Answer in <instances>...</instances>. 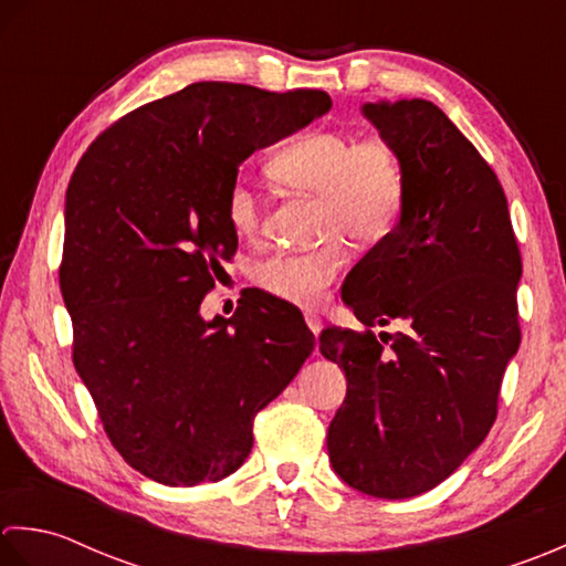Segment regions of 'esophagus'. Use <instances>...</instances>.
<instances>
[{"label": "esophagus", "instance_id": "esophagus-1", "mask_svg": "<svg viewBox=\"0 0 566 566\" xmlns=\"http://www.w3.org/2000/svg\"><path fill=\"white\" fill-rule=\"evenodd\" d=\"M305 322H307V327H310V332L315 334V337H319V329H322V319H319V315L315 313V310H305Z\"/></svg>", "mask_w": 566, "mask_h": 566}]
</instances>
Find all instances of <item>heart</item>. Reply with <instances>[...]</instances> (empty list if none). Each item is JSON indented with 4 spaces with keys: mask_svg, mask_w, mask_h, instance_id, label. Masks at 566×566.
Instances as JSON below:
<instances>
[{
    "mask_svg": "<svg viewBox=\"0 0 566 566\" xmlns=\"http://www.w3.org/2000/svg\"><path fill=\"white\" fill-rule=\"evenodd\" d=\"M269 176L281 188L319 200V232L329 237L307 251H275L253 279L263 291L295 305H315L339 279L347 247L384 241L406 205V168L386 138H359L344 132H303L269 158ZM224 217L241 239L256 237L261 202L244 178L224 195Z\"/></svg>",
    "mask_w": 566,
    "mask_h": 566,
    "instance_id": "obj_1",
    "label": "heart"
}]
</instances>
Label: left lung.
Segmentation results:
<instances>
[{"label":"left lung","instance_id":"left-lung-1","mask_svg":"<svg viewBox=\"0 0 566 566\" xmlns=\"http://www.w3.org/2000/svg\"><path fill=\"white\" fill-rule=\"evenodd\" d=\"M361 112L402 160L406 205L342 300L366 327H406L322 329V356L347 376L327 452L352 489L396 501L434 489L486 440L521 347L523 263L499 178L440 107L400 99Z\"/></svg>","mask_w":566,"mask_h":566}]
</instances>
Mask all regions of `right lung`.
<instances>
[{
	"instance_id": "obj_1",
	"label": "right lung",
	"mask_w": 566,
	"mask_h": 566,
	"mask_svg": "<svg viewBox=\"0 0 566 566\" xmlns=\"http://www.w3.org/2000/svg\"><path fill=\"white\" fill-rule=\"evenodd\" d=\"M329 107L322 90L192 83L114 122L73 172L61 263L73 364L114 449L164 486L234 474L256 412L315 349L279 300L210 322L200 305L237 251L224 195L239 166Z\"/></svg>"
}]
</instances>
